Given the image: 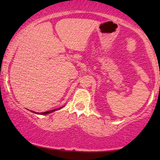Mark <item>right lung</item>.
I'll list each match as a JSON object with an SVG mask.
<instances>
[{
  "instance_id": "right-lung-1",
  "label": "right lung",
  "mask_w": 160,
  "mask_h": 160,
  "mask_svg": "<svg viewBox=\"0 0 160 160\" xmlns=\"http://www.w3.org/2000/svg\"><path fill=\"white\" fill-rule=\"evenodd\" d=\"M63 107H62V108H58V109H61V108H62ZM57 110L58 109H54V110H52V111H46V112H43V113H37V112H34V111H32L33 113H37V114H41V115H46V114H48V113H52V112H54L55 111H57Z\"/></svg>"
}]
</instances>
